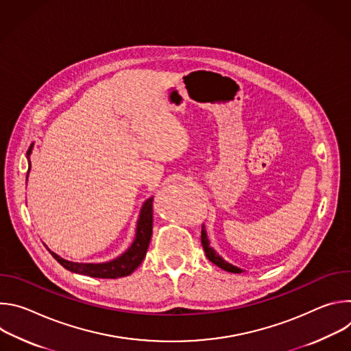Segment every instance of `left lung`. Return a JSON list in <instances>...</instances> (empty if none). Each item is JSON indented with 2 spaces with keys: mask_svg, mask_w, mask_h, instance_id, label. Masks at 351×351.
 Segmentation results:
<instances>
[{
  "mask_svg": "<svg viewBox=\"0 0 351 351\" xmlns=\"http://www.w3.org/2000/svg\"><path fill=\"white\" fill-rule=\"evenodd\" d=\"M202 244H203V248H204L207 258H208L213 264H215L217 267H219V268H222V269H225V271H228V272H232V274H241V272H243V269H240V268H237V267L229 264V263L225 261L219 254H217L215 250L210 245V240H208V237H207V232H206V228H204V226H203V229H202Z\"/></svg>",
  "mask_w": 351,
  "mask_h": 351,
  "instance_id": "obj_1",
  "label": "left lung"
}]
</instances>
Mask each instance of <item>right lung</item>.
I'll use <instances>...</instances> for the list:
<instances>
[{
    "mask_svg": "<svg viewBox=\"0 0 351 351\" xmlns=\"http://www.w3.org/2000/svg\"><path fill=\"white\" fill-rule=\"evenodd\" d=\"M32 149H33V143L27 149V154H26L27 160L30 158ZM29 172H30V161H29L27 176H29ZM152 234H153V197L145 199L140 210V215L136 226V236L133 243L122 256H119L115 260H111L108 263H101V264L72 263V261L64 260L62 257L51 252L48 247L47 250L65 269L71 272L91 276V278L117 279V278H123L130 275L141 264V261L147 254V248H148L149 240H152Z\"/></svg>",
    "mask_w": 351,
    "mask_h": 351,
    "instance_id": "add662e5",
    "label": "right lung"
}]
</instances>
